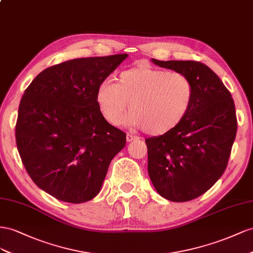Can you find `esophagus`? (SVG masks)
<instances>
[{
    "label": "esophagus",
    "mask_w": 253,
    "mask_h": 253,
    "mask_svg": "<svg viewBox=\"0 0 253 253\" xmlns=\"http://www.w3.org/2000/svg\"><path fill=\"white\" fill-rule=\"evenodd\" d=\"M139 138L138 136H134V135H132V134H130V133H127L126 134V140H127V142H131V141H133V140H138Z\"/></svg>",
    "instance_id": "esophagus-1"
}]
</instances>
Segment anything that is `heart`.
I'll return each mask as SVG.
<instances>
[{"instance_id": "b5f03b06", "label": "heart", "mask_w": 253, "mask_h": 253, "mask_svg": "<svg viewBox=\"0 0 253 253\" xmlns=\"http://www.w3.org/2000/svg\"><path fill=\"white\" fill-rule=\"evenodd\" d=\"M193 94V84L183 73L135 67L122 72L118 84L100 83L96 102L111 125L122 124L128 103L129 125L151 135H161L181 123L190 109Z\"/></svg>"}]
</instances>
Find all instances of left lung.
I'll use <instances>...</instances> for the list:
<instances>
[{"label": "left lung", "mask_w": 253, "mask_h": 253, "mask_svg": "<svg viewBox=\"0 0 253 253\" xmlns=\"http://www.w3.org/2000/svg\"><path fill=\"white\" fill-rule=\"evenodd\" d=\"M151 61L183 73L194 86L191 107L181 123L145 140L155 189L165 199L184 203L211 189L225 171L237 130L235 106L220 78L206 64Z\"/></svg>", "instance_id": "obj_1"}]
</instances>
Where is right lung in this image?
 Returning a JSON list of instances; mask_svg holds the SVG:
<instances>
[{
    "label": "right lung",
    "instance_id": "add662e5",
    "mask_svg": "<svg viewBox=\"0 0 253 253\" xmlns=\"http://www.w3.org/2000/svg\"><path fill=\"white\" fill-rule=\"evenodd\" d=\"M127 54L77 58L43 70L21 98L16 141L28 175L56 199L82 204L99 193L126 133L100 112L96 91Z\"/></svg>",
    "mask_w": 253,
    "mask_h": 253
}]
</instances>
